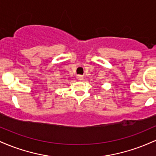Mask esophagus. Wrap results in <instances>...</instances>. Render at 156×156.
Wrapping results in <instances>:
<instances>
[{
	"label": "esophagus",
	"instance_id": "1",
	"mask_svg": "<svg viewBox=\"0 0 156 156\" xmlns=\"http://www.w3.org/2000/svg\"><path fill=\"white\" fill-rule=\"evenodd\" d=\"M77 78H78V80H81L82 79H83V76H77Z\"/></svg>",
	"mask_w": 156,
	"mask_h": 156
}]
</instances>
